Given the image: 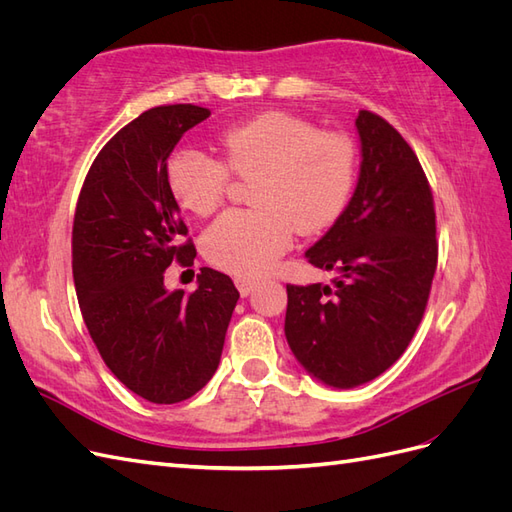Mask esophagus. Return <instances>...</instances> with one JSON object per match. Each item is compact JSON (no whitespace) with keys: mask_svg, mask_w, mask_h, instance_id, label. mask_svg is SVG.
Instances as JSON below:
<instances>
[{"mask_svg":"<svg viewBox=\"0 0 512 512\" xmlns=\"http://www.w3.org/2000/svg\"><path fill=\"white\" fill-rule=\"evenodd\" d=\"M235 286H237V290L241 292V297H247V294H250V292L254 290V286H256V280H254V277L237 275V277H235Z\"/></svg>","mask_w":512,"mask_h":512,"instance_id":"esophagus-1","label":"esophagus"}]
</instances>
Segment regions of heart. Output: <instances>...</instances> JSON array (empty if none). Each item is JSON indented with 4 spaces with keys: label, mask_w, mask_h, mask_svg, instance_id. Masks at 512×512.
Wrapping results in <instances>:
<instances>
[{
    "label": "heart",
    "mask_w": 512,
    "mask_h": 512,
    "mask_svg": "<svg viewBox=\"0 0 512 512\" xmlns=\"http://www.w3.org/2000/svg\"><path fill=\"white\" fill-rule=\"evenodd\" d=\"M218 143L222 160L194 145H179L166 160L170 192L196 215L220 207L230 173L256 175V207L226 211L203 232V254L218 269L267 273L288 252L294 228L316 232L342 213L356 166L344 134L273 111L226 128Z\"/></svg>",
    "instance_id": "b5f03b06"
}]
</instances>
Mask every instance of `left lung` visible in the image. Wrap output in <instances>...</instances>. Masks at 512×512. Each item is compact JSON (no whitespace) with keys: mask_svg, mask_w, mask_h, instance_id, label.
<instances>
[{"mask_svg":"<svg viewBox=\"0 0 512 512\" xmlns=\"http://www.w3.org/2000/svg\"><path fill=\"white\" fill-rule=\"evenodd\" d=\"M361 173L348 207L305 252L331 286L288 284L286 339L324 384L352 389L389 369L421 324L438 267L436 209L412 147L359 111Z\"/></svg>","mask_w":512,"mask_h":512,"instance_id":"8db88e82","label":"left lung"}]
</instances>
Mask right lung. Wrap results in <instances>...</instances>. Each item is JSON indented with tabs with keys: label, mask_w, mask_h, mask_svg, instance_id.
<instances>
[{
	"label": "right lung",
	"mask_w": 512,
	"mask_h": 512,
	"mask_svg": "<svg viewBox=\"0 0 512 512\" xmlns=\"http://www.w3.org/2000/svg\"><path fill=\"white\" fill-rule=\"evenodd\" d=\"M209 115L194 104L138 115L96 156L74 213L72 273L87 331L117 380L153 404H177L211 380L239 299L230 277L209 267L190 294L164 288L170 262L196 258L166 160Z\"/></svg>",
	"instance_id": "right-lung-1"
}]
</instances>
